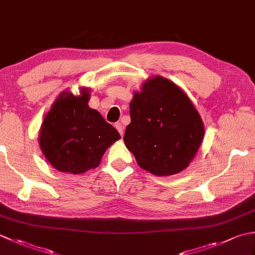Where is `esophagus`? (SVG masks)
<instances>
[{
  "instance_id": "esophagus-1",
  "label": "esophagus",
  "mask_w": 255,
  "mask_h": 255,
  "mask_svg": "<svg viewBox=\"0 0 255 255\" xmlns=\"http://www.w3.org/2000/svg\"><path fill=\"white\" fill-rule=\"evenodd\" d=\"M115 128L117 129V131L119 132V134H121V136H123V134H124V126L122 125V123H116L115 124Z\"/></svg>"
}]
</instances>
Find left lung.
Segmentation results:
<instances>
[{
  "label": "left lung",
  "mask_w": 255,
  "mask_h": 255,
  "mask_svg": "<svg viewBox=\"0 0 255 255\" xmlns=\"http://www.w3.org/2000/svg\"><path fill=\"white\" fill-rule=\"evenodd\" d=\"M124 141L138 165L167 176L188 166L204 138V125L187 95L162 77L149 79L130 103Z\"/></svg>",
  "instance_id": "1"
}]
</instances>
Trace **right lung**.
Here are the masks:
<instances>
[{"mask_svg": "<svg viewBox=\"0 0 255 255\" xmlns=\"http://www.w3.org/2000/svg\"><path fill=\"white\" fill-rule=\"evenodd\" d=\"M90 94L64 92L41 125L39 144L48 162L61 172L80 174L99 165L111 144L121 138L101 114L88 105Z\"/></svg>", "mask_w": 255, "mask_h": 255, "instance_id": "1", "label": "right lung"}]
</instances>
